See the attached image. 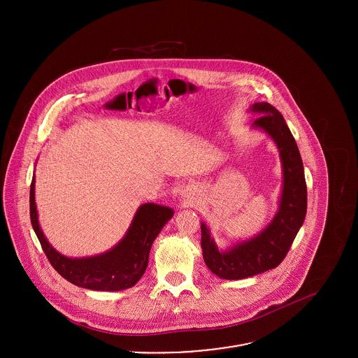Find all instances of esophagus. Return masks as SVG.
<instances>
[{
	"label": "esophagus",
	"instance_id": "esophagus-1",
	"mask_svg": "<svg viewBox=\"0 0 358 358\" xmlns=\"http://www.w3.org/2000/svg\"><path fill=\"white\" fill-rule=\"evenodd\" d=\"M193 190H192V187H186L183 192H182V201H183V204L186 205V206H190V205L193 204V193H192Z\"/></svg>",
	"mask_w": 358,
	"mask_h": 358
}]
</instances>
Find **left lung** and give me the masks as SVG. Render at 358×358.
<instances>
[{
  "instance_id": "left-lung-1",
  "label": "left lung",
  "mask_w": 358,
  "mask_h": 358,
  "mask_svg": "<svg viewBox=\"0 0 358 358\" xmlns=\"http://www.w3.org/2000/svg\"><path fill=\"white\" fill-rule=\"evenodd\" d=\"M257 115L252 128L263 131L275 143L282 168V189L271 222L254 237L226 250L216 245L209 227L201 223V248L208 268L223 280H241L277 267L288 254L307 209L305 169L298 145L281 113L270 103H254Z\"/></svg>"
}]
</instances>
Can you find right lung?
<instances>
[{
  "label": "right lung",
  "mask_w": 358,
  "mask_h": 358,
  "mask_svg": "<svg viewBox=\"0 0 358 358\" xmlns=\"http://www.w3.org/2000/svg\"><path fill=\"white\" fill-rule=\"evenodd\" d=\"M36 173L30 186V219L38 241L53 268L71 284L94 291H122L134 287L145 274L155 237L173 216L164 205L142 204L125 236L107 252L87 257H69L56 251L44 236L36 205Z\"/></svg>",
  "instance_id": "right-lung-1"
}]
</instances>
